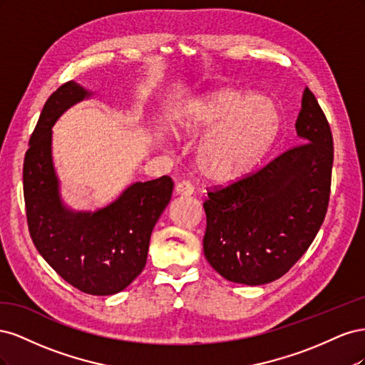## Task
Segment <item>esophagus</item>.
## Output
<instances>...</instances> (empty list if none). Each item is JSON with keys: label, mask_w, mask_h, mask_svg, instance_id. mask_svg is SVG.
<instances>
[{"label": "esophagus", "mask_w": 365, "mask_h": 365, "mask_svg": "<svg viewBox=\"0 0 365 365\" xmlns=\"http://www.w3.org/2000/svg\"><path fill=\"white\" fill-rule=\"evenodd\" d=\"M175 192H176V195H181V196H190L195 192V187L190 181H181L176 184Z\"/></svg>", "instance_id": "esophagus-1"}]
</instances>
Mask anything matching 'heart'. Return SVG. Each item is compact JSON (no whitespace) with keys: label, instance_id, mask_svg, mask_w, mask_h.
Returning a JSON list of instances; mask_svg holds the SVG:
<instances>
[{"label":"heart","instance_id":"b5f03b06","mask_svg":"<svg viewBox=\"0 0 365 365\" xmlns=\"http://www.w3.org/2000/svg\"><path fill=\"white\" fill-rule=\"evenodd\" d=\"M196 164L216 182L250 173L280 134V113L272 101L239 91L212 90L190 97L173 118L178 137H196Z\"/></svg>","mask_w":365,"mask_h":365}]
</instances>
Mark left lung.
Instances as JSON below:
<instances>
[{
  "mask_svg": "<svg viewBox=\"0 0 365 365\" xmlns=\"http://www.w3.org/2000/svg\"><path fill=\"white\" fill-rule=\"evenodd\" d=\"M297 145L257 172L208 187L204 254L224 279L264 284L288 272L314 242L330 197L334 138L306 88Z\"/></svg>",
  "mask_w": 365,
  "mask_h": 365,
  "instance_id": "left-lung-1",
  "label": "left lung"
}]
</instances>
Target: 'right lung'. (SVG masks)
Returning a JSON list of instances; mask_svg holds the SVG:
<instances>
[{
    "label": "right lung",
    "instance_id": "obj_1",
    "mask_svg": "<svg viewBox=\"0 0 365 365\" xmlns=\"http://www.w3.org/2000/svg\"><path fill=\"white\" fill-rule=\"evenodd\" d=\"M88 96L70 81L43 105L24 158L26 215L33 244L65 282L85 294L113 295L145 268L152 230L170 202L173 181L164 175L132 184L96 213L65 208L51 163V126L65 109Z\"/></svg>",
    "mask_w": 365,
    "mask_h": 365
}]
</instances>
